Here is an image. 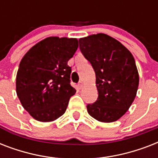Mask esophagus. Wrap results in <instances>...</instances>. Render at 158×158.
<instances>
[{
	"label": "esophagus",
	"instance_id": "esophagus-1",
	"mask_svg": "<svg viewBox=\"0 0 158 158\" xmlns=\"http://www.w3.org/2000/svg\"><path fill=\"white\" fill-rule=\"evenodd\" d=\"M84 85V83L83 81H80L79 83V89H83Z\"/></svg>",
	"mask_w": 158,
	"mask_h": 158
}]
</instances>
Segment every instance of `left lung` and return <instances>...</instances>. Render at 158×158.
I'll return each instance as SVG.
<instances>
[{"label":"left lung","mask_w":158,"mask_h":158,"mask_svg":"<svg viewBox=\"0 0 158 158\" xmlns=\"http://www.w3.org/2000/svg\"><path fill=\"white\" fill-rule=\"evenodd\" d=\"M79 48L94 67L98 98L87 106L100 122L119 120L129 110L139 83L135 58L125 46L105 33L79 38Z\"/></svg>","instance_id":"obj_1"}]
</instances>
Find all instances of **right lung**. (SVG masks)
<instances>
[{"instance_id": "1", "label": "right lung", "mask_w": 158, "mask_h": 158, "mask_svg": "<svg viewBox=\"0 0 158 158\" xmlns=\"http://www.w3.org/2000/svg\"><path fill=\"white\" fill-rule=\"evenodd\" d=\"M79 47L77 38L49 37L33 46L19 63L16 94L35 120L51 122L66 110L76 90L70 85L68 61Z\"/></svg>"}]
</instances>
